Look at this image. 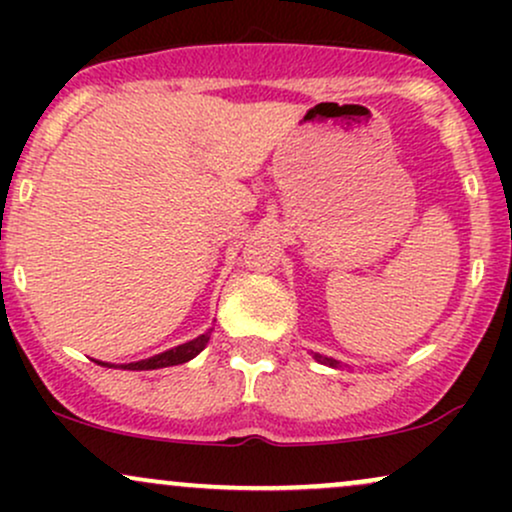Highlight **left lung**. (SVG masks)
Here are the masks:
<instances>
[{"label":"left lung","mask_w":512,"mask_h":512,"mask_svg":"<svg viewBox=\"0 0 512 512\" xmlns=\"http://www.w3.org/2000/svg\"><path fill=\"white\" fill-rule=\"evenodd\" d=\"M209 342V334H202V337L192 339V342L187 344H180L175 346V349L170 351H163V354H156L151 358H144V361H137V363H125V370H156V368H166V366H178V363H187L190 358H195L199 351L204 349ZM98 366H108V368H115L113 363H103V361H96Z\"/></svg>","instance_id":"1"}]
</instances>
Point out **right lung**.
Here are the masks:
<instances>
[{
  "label": "right lung",
  "instance_id": "right-lung-1",
  "mask_svg": "<svg viewBox=\"0 0 512 512\" xmlns=\"http://www.w3.org/2000/svg\"><path fill=\"white\" fill-rule=\"evenodd\" d=\"M317 361H322V363H327V366H337V361H334V358H327V356H315Z\"/></svg>",
  "mask_w": 512,
  "mask_h": 512
}]
</instances>
